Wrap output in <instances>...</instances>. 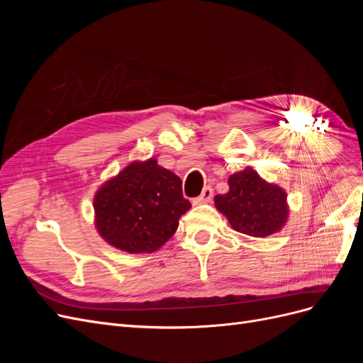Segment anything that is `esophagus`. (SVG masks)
Instances as JSON below:
<instances>
[{"instance_id": "34e87169", "label": "esophagus", "mask_w": 363, "mask_h": 363, "mask_svg": "<svg viewBox=\"0 0 363 363\" xmlns=\"http://www.w3.org/2000/svg\"><path fill=\"white\" fill-rule=\"evenodd\" d=\"M212 196H213V189L211 188V186H206V188L203 189V192H201V195H199L196 196V199H194V204H203V203H208L212 200Z\"/></svg>"}]
</instances>
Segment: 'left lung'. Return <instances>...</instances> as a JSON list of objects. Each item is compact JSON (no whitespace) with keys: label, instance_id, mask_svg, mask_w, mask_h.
<instances>
[{"label":"left lung","instance_id":"left-lung-1","mask_svg":"<svg viewBox=\"0 0 363 363\" xmlns=\"http://www.w3.org/2000/svg\"><path fill=\"white\" fill-rule=\"evenodd\" d=\"M228 186L227 194L215 196V206L236 232L265 238L286 223V194L279 186L262 180L255 169L233 174Z\"/></svg>","mask_w":363,"mask_h":363}]
</instances>
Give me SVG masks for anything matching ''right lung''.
Segmentation results:
<instances>
[{
	"label": "right lung",
	"mask_w": 363,
	"mask_h": 363,
	"mask_svg": "<svg viewBox=\"0 0 363 363\" xmlns=\"http://www.w3.org/2000/svg\"><path fill=\"white\" fill-rule=\"evenodd\" d=\"M189 207L180 177L156 159L128 164L94 199L98 232L127 252L156 251L175 233Z\"/></svg>",
	"instance_id": "add662e5"
}]
</instances>
